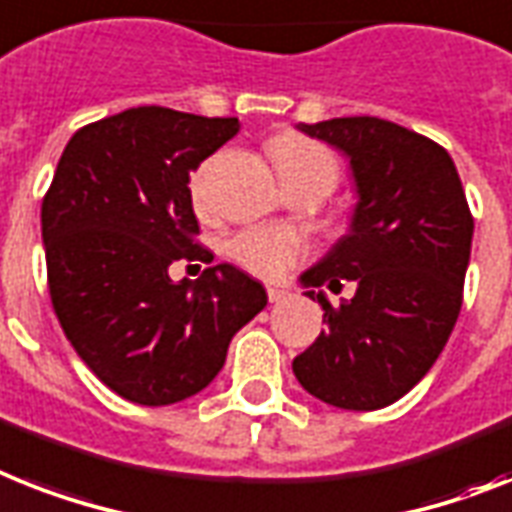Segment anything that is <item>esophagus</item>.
<instances>
[{
	"label": "esophagus",
	"instance_id": "34e87169",
	"mask_svg": "<svg viewBox=\"0 0 512 512\" xmlns=\"http://www.w3.org/2000/svg\"><path fill=\"white\" fill-rule=\"evenodd\" d=\"M266 293H269V301L272 303H282L290 298V293H287V290H280V287H269Z\"/></svg>",
	"mask_w": 512,
	"mask_h": 512
}]
</instances>
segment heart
<instances>
[{
	"mask_svg": "<svg viewBox=\"0 0 512 512\" xmlns=\"http://www.w3.org/2000/svg\"><path fill=\"white\" fill-rule=\"evenodd\" d=\"M272 159L280 170L285 188H316L327 196L337 183V162L324 146L308 141L303 135L285 133L269 143ZM193 204L201 214H206V193L201 177L193 183ZM303 243L290 232L282 230H256L240 232L238 238H232L230 253L240 266H246L248 272L277 280L285 272H290L298 259L303 256Z\"/></svg>",
	"mask_w": 512,
	"mask_h": 512,
	"instance_id": "obj_1",
	"label": "heart"
}]
</instances>
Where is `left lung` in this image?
<instances>
[{"instance_id":"8db88e82","label":"left lung","mask_w":512,"mask_h":512,"mask_svg":"<svg viewBox=\"0 0 512 512\" xmlns=\"http://www.w3.org/2000/svg\"><path fill=\"white\" fill-rule=\"evenodd\" d=\"M295 128L340 151L356 206L345 235L301 274L327 329L293 361L308 395L345 411H379L411 392L458 322L474 217L453 159L424 135L379 117ZM357 285L332 307L318 287Z\"/></svg>"}]
</instances>
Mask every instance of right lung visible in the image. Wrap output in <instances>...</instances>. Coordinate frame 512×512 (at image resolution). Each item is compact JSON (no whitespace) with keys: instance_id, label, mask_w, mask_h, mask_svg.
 <instances>
[{"instance_id":"add662e5","label":"right lung","mask_w":512,"mask_h":512,"mask_svg":"<svg viewBox=\"0 0 512 512\" xmlns=\"http://www.w3.org/2000/svg\"><path fill=\"white\" fill-rule=\"evenodd\" d=\"M240 130L238 117L135 107L70 138L41 204L54 314L83 363L138 405L209 387L266 290L232 264L175 282V261H206L190 172Z\"/></svg>"}]
</instances>
